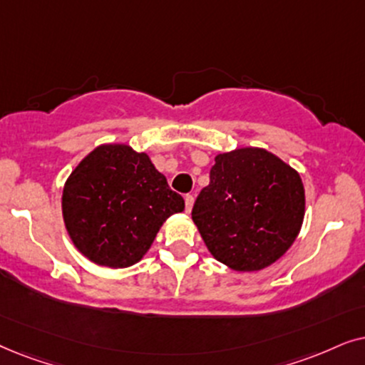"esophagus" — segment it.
I'll use <instances>...</instances> for the list:
<instances>
[{"label":"esophagus","mask_w":365,"mask_h":365,"mask_svg":"<svg viewBox=\"0 0 365 365\" xmlns=\"http://www.w3.org/2000/svg\"><path fill=\"white\" fill-rule=\"evenodd\" d=\"M193 202H195V198H193V195H187L185 197V210H187V213L192 212Z\"/></svg>","instance_id":"esophagus-1"}]
</instances>
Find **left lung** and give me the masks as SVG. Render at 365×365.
<instances>
[{
    "label": "left lung",
    "mask_w": 365,
    "mask_h": 365,
    "mask_svg": "<svg viewBox=\"0 0 365 365\" xmlns=\"http://www.w3.org/2000/svg\"><path fill=\"white\" fill-rule=\"evenodd\" d=\"M304 215L299 172L259 147L218 153L192 210L213 259L235 272L275 264L297 240Z\"/></svg>",
    "instance_id": "obj_1"
}]
</instances>
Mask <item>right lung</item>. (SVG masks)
<instances>
[{
  "mask_svg": "<svg viewBox=\"0 0 365 365\" xmlns=\"http://www.w3.org/2000/svg\"><path fill=\"white\" fill-rule=\"evenodd\" d=\"M183 198L145 152L101 143L76 165L61 195L63 222L73 245L90 262L126 269L143 259Z\"/></svg>",
  "mask_w": 365,
  "mask_h": 365,
  "instance_id": "right-lung-1",
  "label": "right lung"
}]
</instances>
